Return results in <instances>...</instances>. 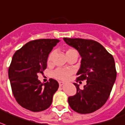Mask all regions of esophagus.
I'll return each mask as SVG.
<instances>
[{
	"label": "esophagus",
	"instance_id": "34e87169",
	"mask_svg": "<svg viewBox=\"0 0 125 125\" xmlns=\"http://www.w3.org/2000/svg\"><path fill=\"white\" fill-rule=\"evenodd\" d=\"M63 84H64V83H63V82H60V83H59V85H60V86H62Z\"/></svg>",
	"mask_w": 125,
	"mask_h": 125
}]
</instances>
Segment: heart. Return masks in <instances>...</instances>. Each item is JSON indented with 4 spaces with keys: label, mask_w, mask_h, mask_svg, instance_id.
I'll list each match as a JSON object with an SVG mask.
<instances>
[{
    "label": "heart",
    "mask_w": 125,
    "mask_h": 125,
    "mask_svg": "<svg viewBox=\"0 0 125 125\" xmlns=\"http://www.w3.org/2000/svg\"><path fill=\"white\" fill-rule=\"evenodd\" d=\"M74 52H77V51L75 50V49H73V48H69L66 50V52L65 54L66 55L69 54H72V53H74ZM52 54H51L49 55L48 56V62L50 63L51 61H52ZM71 74V71H68V70H65V69H58L57 70L54 71V76L57 79L60 80H63V81H65V80L68 79L69 75Z\"/></svg>",
    "instance_id": "heart-1"
}]
</instances>
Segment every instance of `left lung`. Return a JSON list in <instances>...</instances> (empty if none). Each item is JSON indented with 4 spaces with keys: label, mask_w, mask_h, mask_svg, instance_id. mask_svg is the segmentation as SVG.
Wrapping results in <instances>:
<instances>
[{
    "label": "left lung",
    "mask_w": 125,
    "mask_h": 125,
    "mask_svg": "<svg viewBox=\"0 0 125 125\" xmlns=\"http://www.w3.org/2000/svg\"><path fill=\"white\" fill-rule=\"evenodd\" d=\"M65 43L72 46L81 57L77 81L86 80V84L80 89L73 83L77 93L68 98L69 106L81 114L94 112L106 102L117 77L113 56L104 46L93 40L63 38Z\"/></svg>",
    "instance_id": "left-lung-1"
}]
</instances>
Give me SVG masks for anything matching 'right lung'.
Listing matches in <instances>:
<instances>
[{
    "mask_svg": "<svg viewBox=\"0 0 125 125\" xmlns=\"http://www.w3.org/2000/svg\"><path fill=\"white\" fill-rule=\"evenodd\" d=\"M58 39L31 41L17 50L8 69L14 98L21 106L33 112L45 110L52 104V98L59 87L57 81L42 83L38 74L47 67L48 55Z\"/></svg>",
    "mask_w": 125,
    "mask_h": 125,
    "instance_id": "obj_1",
    "label": "right lung"
}]
</instances>
